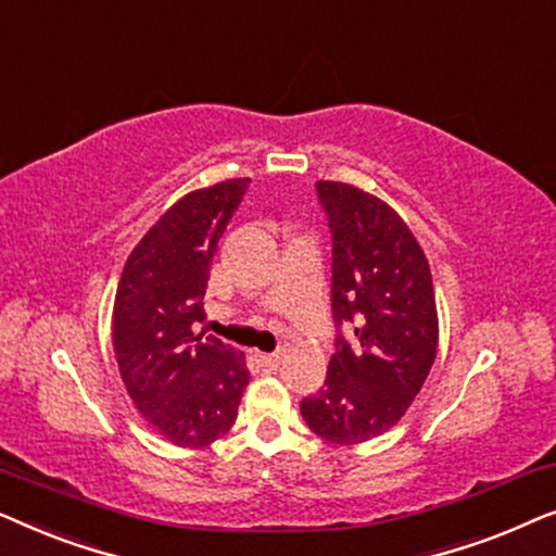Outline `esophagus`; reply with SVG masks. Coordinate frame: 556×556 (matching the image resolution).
Segmentation results:
<instances>
[{
  "instance_id": "34e87169",
  "label": "esophagus",
  "mask_w": 556,
  "mask_h": 556,
  "mask_svg": "<svg viewBox=\"0 0 556 556\" xmlns=\"http://www.w3.org/2000/svg\"><path fill=\"white\" fill-rule=\"evenodd\" d=\"M255 359H257V364H261V367H265V369H276L278 364H280V359H283V354H280V352L261 354V352H257Z\"/></svg>"
}]
</instances>
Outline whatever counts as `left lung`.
<instances>
[{
  "label": "left lung",
  "instance_id": "obj_1",
  "mask_svg": "<svg viewBox=\"0 0 556 556\" xmlns=\"http://www.w3.org/2000/svg\"><path fill=\"white\" fill-rule=\"evenodd\" d=\"M331 230L337 352L301 415L318 438L354 445L407 413L438 354V311L422 248L390 204L341 181H316ZM355 337L346 340L340 326Z\"/></svg>",
  "mask_w": 556,
  "mask_h": 556
}]
</instances>
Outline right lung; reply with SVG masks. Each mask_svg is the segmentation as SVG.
Masks as SVG:
<instances>
[{"label":"right lung","instance_id":"1","mask_svg":"<svg viewBox=\"0 0 556 556\" xmlns=\"http://www.w3.org/2000/svg\"><path fill=\"white\" fill-rule=\"evenodd\" d=\"M250 179L197 189L159 217L128 255L113 303V349L134 405L181 447L223 438L250 382L245 354L197 333L212 257Z\"/></svg>","mask_w":556,"mask_h":556}]
</instances>
